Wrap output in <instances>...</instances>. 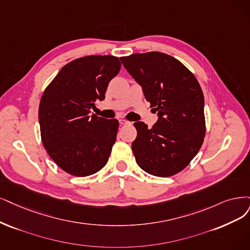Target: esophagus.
<instances>
[{"label": "esophagus", "mask_w": 250, "mask_h": 250, "mask_svg": "<svg viewBox=\"0 0 250 250\" xmlns=\"http://www.w3.org/2000/svg\"><path fill=\"white\" fill-rule=\"evenodd\" d=\"M119 124L120 125H127V124H130V122H127V120H125V119H124V118H120L119 119Z\"/></svg>", "instance_id": "1"}]
</instances>
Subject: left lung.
Wrapping results in <instances>:
<instances>
[{"label": "left lung", "mask_w": 250, "mask_h": 250, "mask_svg": "<svg viewBox=\"0 0 250 250\" xmlns=\"http://www.w3.org/2000/svg\"><path fill=\"white\" fill-rule=\"evenodd\" d=\"M120 60L159 115L151 128L142 122L134 124L137 137L132 150L136 162L154 176H173L188 167L204 141L202 88L195 75L169 54L150 51Z\"/></svg>", "instance_id": "obj_1"}]
</instances>
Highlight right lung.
Masks as SVG:
<instances>
[{
    "label": "right lung",
    "instance_id": "right-lung-1",
    "mask_svg": "<svg viewBox=\"0 0 250 250\" xmlns=\"http://www.w3.org/2000/svg\"><path fill=\"white\" fill-rule=\"evenodd\" d=\"M122 67L113 55H87L61 69L45 88L39 104L44 148L73 176H89L107 164L115 143L118 120L90 114L105 99L110 80Z\"/></svg>",
    "mask_w": 250,
    "mask_h": 250
}]
</instances>
